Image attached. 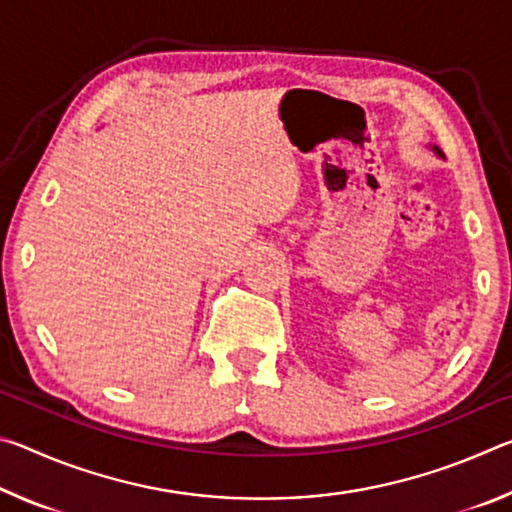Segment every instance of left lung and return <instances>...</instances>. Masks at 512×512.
<instances>
[{
	"label": "left lung",
	"instance_id": "8db88e82",
	"mask_svg": "<svg viewBox=\"0 0 512 512\" xmlns=\"http://www.w3.org/2000/svg\"><path fill=\"white\" fill-rule=\"evenodd\" d=\"M431 149H433V153H436V155H438V158H445V155H443V151H440V149H438V146H431Z\"/></svg>",
	"mask_w": 512,
	"mask_h": 512
}]
</instances>
